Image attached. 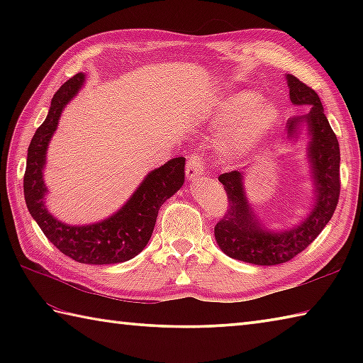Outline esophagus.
<instances>
[{
	"label": "esophagus",
	"instance_id": "obj_1",
	"mask_svg": "<svg viewBox=\"0 0 363 363\" xmlns=\"http://www.w3.org/2000/svg\"><path fill=\"white\" fill-rule=\"evenodd\" d=\"M203 174V157L198 154H191L187 162V179L195 181Z\"/></svg>",
	"mask_w": 363,
	"mask_h": 363
}]
</instances>
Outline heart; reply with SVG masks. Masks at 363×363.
Listing matches in <instances>:
<instances>
[{
	"label": "heart",
	"mask_w": 363,
	"mask_h": 363,
	"mask_svg": "<svg viewBox=\"0 0 363 363\" xmlns=\"http://www.w3.org/2000/svg\"><path fill=\"white\" fill-rule=\"evenodd\" d=\"M254 91H238L217 99L204 111V120L223 130L217 148L229 162H242L257 151L279 121V112Z\"/></svg>",
	"instance_id": "b5f03b06"
}]
</instances>
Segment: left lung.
I'll use <instances>...</instances> for the list:
<instances>
[{"label":"left lung","mask_w":363,"mask_h":363,"mask_svg":"<svg viewBox=\"0 0 363 363\" xmlns=\"http://www.w3.org/2000/svg\"><path fill=\"white\" fill-rule=\"evenodd\" d=\"M290 101L295 106H309V111L287 121L289 137L299 134L306 125L311 142L307 156L311 162L315 204L311 213L298 225L284 230H272L257 220L246 199L243 172L220 174L225 186L229 209L217 226L215 240L229 257L254 265H277L289 262L304 251L333 218L340 196V148L325 115L317 91L287 74Z\"/></svg>","instance_id":"obj_1"}]
</instances>
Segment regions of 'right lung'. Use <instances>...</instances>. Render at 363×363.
I'll list each match as a JSON object with an SVG mask.
<instances>
[{
    "mask_svg": "<svg viewBox=\"0 0 363 363\" xmlns=\"http://www.w3.org/2000/svg\"><path fill=\"white\" fill-rule=\"evenodd\" d=\"M84 79L86 74H74L54 94L48 115L30 140L23 181L25 199L29 213L46 238L65 256L79 264H120L135 257L148 245L160 206L182 187L186 157H174L152 169L128 203L109 218L91 225L73 226L52 217L43 201L46 195L43 182L46 148L57 128L60 113L81 90Z\"/></svg>",
    "mask_w": 363,
    "mask_h": 363,
    "instance_id": "1",
    "label": "right lung"
}]
</instances>
